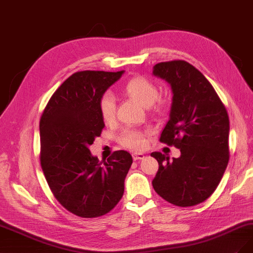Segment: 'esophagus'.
I'll return each instance as SVG.
<instances>
[{"instance_id":"esophagus-1","label":"esophagus","mask_w":253,"mask_h":253,"mask_svg":"<svg viewBox=\"0 0 253 253\" xmlns=\"http://www.w3.org/2000/svg\"><path fill=\"white\" fill-rule=\"evenodd\" d=\"M145 157V155L143 153H133L132 154V158L133 161H138V160H143Z\"/></svg>"}]
</instances>
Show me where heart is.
<instances>
[{
    "label": "heart",
    "mask_w": 253,
    "mask_h": 253,
    "mask_svg": "<svg viewBox=\"0 0 253 253\" xmlns=\"http://www.w3.org/2000/svg\"><path fill=\"white\" fill-rule=\"evenodd\" d=\"M126 95L138 102L145 107H152L157 114L165 108V101L158 98V88L155 84L144 76H134L124 86ZM98 108L102 120L106 124H110L116 119L117 104L116 99L111 92L106 91L100 97ZM148 133L142 130L125 129L118 136V142L126 148L133 150H143L147 147Z\"/></svg>",
    "instance_id": "1"
}]
</instances>
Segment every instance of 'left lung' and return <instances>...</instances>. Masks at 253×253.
I'll list each match as a JSON object with an SVG mask.
<instances>
[{
	"mask_svg": "<svg viewBox=\"0 0 253 253\" xmlns=\"http://www.w3.org/2000/svg\"><path fill=\"white\" fill-rule=\"evenodd\" d=\"M153 74L170 83L173 101L170 120L160 141L180 150L170 158L152 152L158 171L155 192L177 207H194L217 189L229 161V118L210 81L184 60L160 62Z\"/></svg>",
	"mask_w": 253,
	"mask_h": 253,
	"instance_id": "obj_1",
	"label": "left lung"
}]
</instances>
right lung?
<instances>
[{
  "label": "right lung",
  "instance_id": "1",
  "mask_svg": "<svg viewBox=\"0 0 253 253\" xmlns=\"http://www.w3.org/2000/svg\"><path fill=\"white\" fill-rule=\"evenodd\" d=\"M124 71H81L55 90L40 122L41 166L54 197L70 212L97 218L109 212L124 194L132 156L115 151L107 161L92 156L105 127L98 102Z\"/></svg>",
  "mask_w": 253,
  "mask_h": 253
}]
</instances>
